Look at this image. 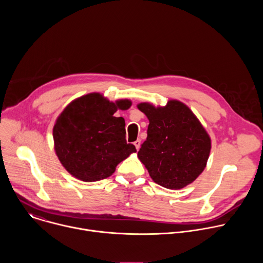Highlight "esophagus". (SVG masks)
I'll return each instance as SVG.
<instances>
[{"label": "esophagus", "instance_id": "esophagus-1", "mask_svg": "<svg viewBox=\"0 0 263 263\" xmlns=\"http://www.w3.org/2000/svg\"><path fill=\"white\" fill-rule=\"evenodd\" d=\"M140 139H137V140H135L134 141V145L136 146V149H137V151H138V149H139V147H140Z\"/></svg>", "mask_w": 263, "mask_h": 263}]
</instances>
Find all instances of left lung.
<instances>
[{
  "label": "left lung",
  "mask_w": 263,
  "mask_h": 263,
  "mask_svg": "<svg viewBox=\"0 0 263 263\" xmlns=\"http://www.w3.org/2000/svg\"><path fill=\"white\" fill-rule=\"evenodd\" d=\"M137 107L149 122L137 155L153 181L170 190L194 182L206 166L211 141L193 111L175 100L165 107Z\"/></svg>",
  "instance_id": "1"
}]
</instances>
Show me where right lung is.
Instances as JSON below:
<instances>
[{
	"label": "right lung",
	"mask_w": 263,
	"mask_h": 263,
	"mask_svg": "<svg viewBox=\"0 0 263 263\" xmlns=\"http://www.w3.org/2000/svg\"><path fill=\"white\" fill-rule=\"evenodd\" d=\"M130 101L109 102L100 93H89L71 102L58 117L53 129L55 151L65 170L85 182L105 179L131 153L125 120L115 117Z\"/></svg>",
	"instance_id": "add662e5"
}]
</instances>
